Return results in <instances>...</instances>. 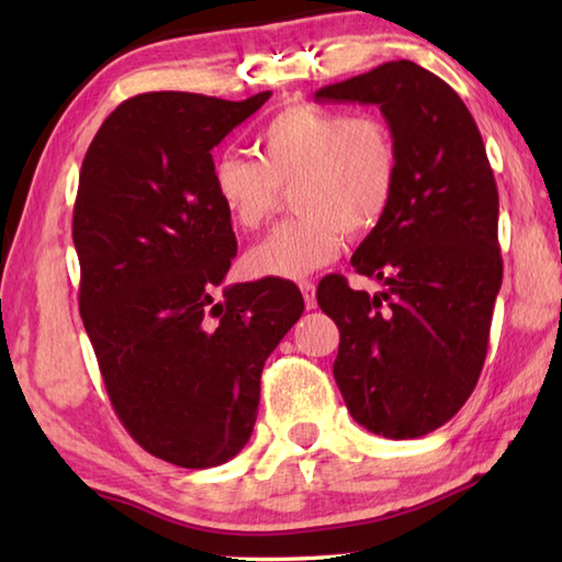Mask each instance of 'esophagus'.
Here are the masks:
<instances>
[{"label":"esophagus","instance_id":"obj_1","mask_svg":"<svg viewBox=\"0 0 562 562\" xmlns=\"http://www.w3.org/2000/svg\"><path fill=\"white\" fill-rule=\"evenodd\" d=\"M300 290H302V297H304V304H307V310H315L317 307V290H315V282H300Z\"/></svg>","mask_w":562,"mask_h":562}]
</instances>
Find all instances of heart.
<instances>
[{
    "label": "heart",
    "instance_id": "1",
    "mask_svg": "<svg viewBox=\"0 0 562 562\" xmlns=\"http://www.w3.org/2000/svg\"><path fill=\"white\" fill-rule=\"evenodd\" d=\"M260 160L235 150L213 160L215 201L235 227L258 231L292 190L300 213L250 247V278L300 280L327 268L345 233H372L392 207L398 183L394 131L376 113H345L317 103H294L268 121L258 138Z\"/></svg>",
    "mask_w": 562,
    "mask_h": 562
}]
</instances>
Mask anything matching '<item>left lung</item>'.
Masks as SVG:
<instances>
[{
  "label": "left lung",
  "mask_w": 562,
  "mask_h": 562,
  "mask_svg": "<svg viewBox=\"0 0 562 562\" xmlns=\"http://www.w3.org/2000/svg\"><path fill=\"white\" fill-rule=\"evenodd\" d=\"M315 99L376 103L394 131L392 207L351 258L384 290L329 274L317 304L339 327L335 379L351 418L416 439L459 412L486 361L503 280L496 178L459 93L414 61H386Z\"/></svg>",
  "instance_id": "8db88e82"
}]
</instances>
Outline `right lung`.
Masks as SVG:
<instances>
[{"instance_id": "right-lung-1", "label": "right lung", "mask_w": 562, "mask_h": 562, "mask_svg": "<svg viewBox=\"0 0 562 562\" xmlns=\"http://www.w3.org/2000/svg\"><path fill=\"white\" fill-rule=\"evenodd\" d=\"M268 99L138 93L81 164L71 235L83 327L121 424L180 469L240 453L265 359L304 310L294 282L274 278L213 297L237 240L213 195L211 150Z\"/></svg>"}]
</instances>
